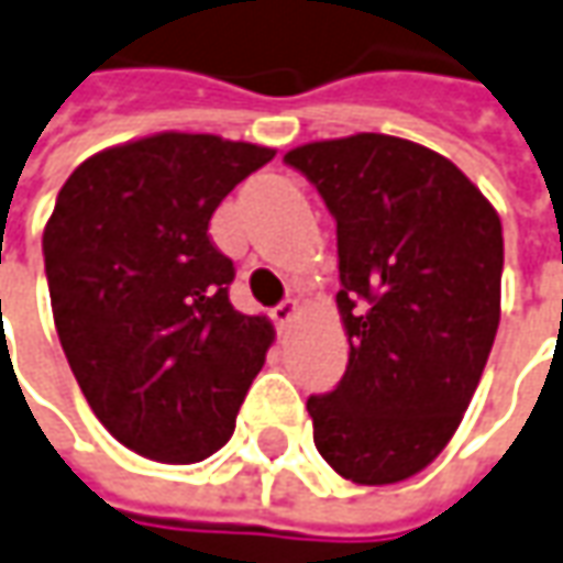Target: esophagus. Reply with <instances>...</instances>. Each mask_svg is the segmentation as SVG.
Wrapping results in <instances>:
<instances>
[{
  "mask_svg": "<svg viewBox=\"0 0 563 563\" xmlns=\"http://www.w3.org/2000/svg\"><path fill=\"white\" fill-rule=\"evenodd\" d=\"M296 313H298V301L296 298H286V301H280V305L271 311V317H274V323L283 330V327H289V323L296 320Z\"/></svg>",
  "mask_w": 563,
  "mask_h": 563,
  "instance_id": "34e87169",
  "label": "esophagus"
}]
</instances>
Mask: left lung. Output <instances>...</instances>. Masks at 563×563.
Instances as JSON below:
<instances>
[{"mask_svg": "<svg viewBox=\"0 0 563 563\" xmlns=\"http://www.w3.org/2000/svg\"><path fill=\"white\" fill-rule=\"evenodd\" d=\"M335 218L345 376L308 397L313 443L354 484L422 472L468 410L499 327L503 224L443 159L391 135L283 156Z\"/></svg>", "mask_w": 563, "mask_h": 563, "instance_id": "1", "label": "left lung"}]
</instances>
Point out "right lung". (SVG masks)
I'll use <instances>...</instances> for the list:
<instances>
[{"label":"right lung","mask_w":563,"mask_h":563,"mask_svg":"<svg viewBox=\"0 0 563 563\" xmlns=\"http://www.w3.org/2000/svg\"><path fill=\"white\" fill-rule=\"evenodd\" d=\"M271 159L166 132L95 153L57 194L42 233L57 339L101 426L141 456H212L265 363L274 330L233 311L209 221Z\"/></svg>","instance_id":"right-lung-1"}]
</instances>
